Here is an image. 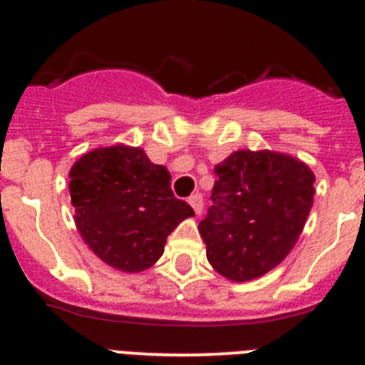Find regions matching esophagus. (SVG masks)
<instances>
[{
  "instance_id": "obj_1",
  "label": "esophagus",
  "mask_w": 365,
  "mask_h": 365,
  "mask_svg": "<svg viewBox=\"0 0 365 365\" xmlns=\"http://www.w3.org/2000/svg\"><path fill=\"white\" fill-rule=\"evenodd\" d=\"M189 205L192 206L194 212L201 213V210H203V196H201V194H192V196L189 197Z\"/></svg>"
}]
</instances>
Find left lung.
<instances>
[{
	"label": "left lung",
	"mask_w": 365,
	"mask_h": 365,
	"mask_svg": "<svg viewBox=\"0 0 365 365\" xmlns=\"http://www.w3.org/2000/svg\"><path fill=\"white\" fill-rule=\"evenodd\" d=\"M213 205L200 222L210 264L235 282L277 267L295 247L314 197L307 164L270 150H238L215 165Z\"/></svg>",
	"instance_id": "1"
}]
</instances>
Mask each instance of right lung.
I'll list each match as a JSON object with an SVG mask.
<instances>
[{
    "label": "right lung",
    "instance_id": "right-lung-1",
    "mask_svg": "<svg viewBox=\"0 0 365 365\" xmlns=\"http://www.w3.org/2000/svg\"><path fill=\"white\" fill-rule=\"evenodd\" d=\"M76 227L97 257L116 270L143 272L159 261L165 240L194 217L176 200L165 165L139 146H102L84 153L68 173Z\"/></svg>",
    "mask_w": 365,
    "mask_h": 365
}]
</instances>
